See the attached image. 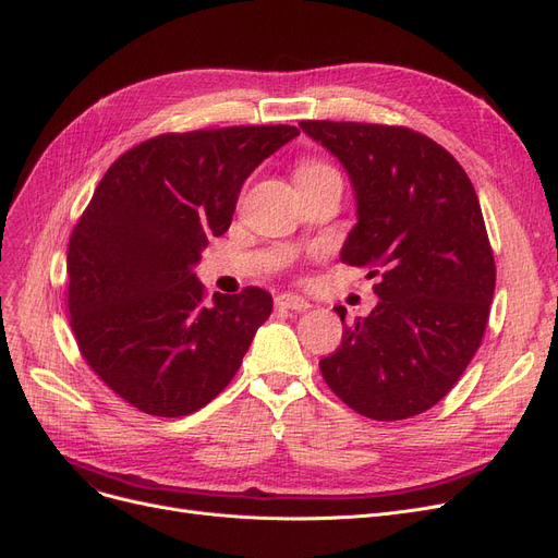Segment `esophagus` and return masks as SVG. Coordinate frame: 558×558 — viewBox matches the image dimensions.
Masks as SVG:
<instances>
[{
    "instance_id": "esophagus-1",
    "label": "esophagus",
    "mask_w": 558,
    "mask_h": 558,
    "mask_svg": "<svg viewBox=\"0 0 558 558\" xmlns=\"http://www.w3.org/2000/svg\"><path fill=\"white\" fill-rule=\"evenodd\" d=\"M276 305L278 307H284V311H296V313H303L311 307V301L299 296V294H282L276 299Z\"/></svg>"
}]
</instances>
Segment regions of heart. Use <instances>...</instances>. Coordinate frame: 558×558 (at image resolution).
<instances>
[{
    "label": "heart",
    "instance_id": "heart-1",
    "mask_svg": "<svg viewBox=\"0 0 558 558\" xmlns=\"http://www.w3.org/2000/svg\"><path fill=\"white\" fill-rule=\"evenodd\" d=\"M328 174H338L331 165H326L322 160H303L296 170V181H307V179H319Z\"/></svg>",
    "mask_w": 558,
    "mask_h": 558
}]
</instances>
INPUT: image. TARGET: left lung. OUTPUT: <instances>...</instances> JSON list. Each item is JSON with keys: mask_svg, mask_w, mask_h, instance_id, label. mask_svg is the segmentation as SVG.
Returning <instances> with one entry per match:
<instances>
[{"mask_svg": "<svg viewBox=\"0 0 558 558\" xmlns=\"http://www.w3.org/2000/svg\"><path fill=\"white\" fill-rule=\"evenodd\" d=\"M352 179L359 222L340 259L379 276V303L319 361L361 416L402 421L435 407L481 347L497 282L481 202L441 144L404 126L301 121ZM342 324L347 311L336 307Z\"/></svg>", "mask_w": 558, "mask_h": 558, "instance_id": "1", "label": "left lung"}]
</instances>
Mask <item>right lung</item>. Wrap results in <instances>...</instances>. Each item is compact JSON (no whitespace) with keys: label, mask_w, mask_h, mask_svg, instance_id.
<instances>
[{"label":"right lung","mask_w":558,"mask_h":558,"mask_svg":"<svg viewBox=\"0 0 558 558\" xmlns=\"http://www.w3.org/2000/svg\"><path fill=\"white\" fill-rule=\"evenodd\" d=\"M294 126L165 133L119 156L69 241V313L80 354L114 393L177 418L232 381L274 311L259 287L206 301L193 266L227 232L243 181Z\"/></svg>","instance_id":"obj_1"}]
</instances>
